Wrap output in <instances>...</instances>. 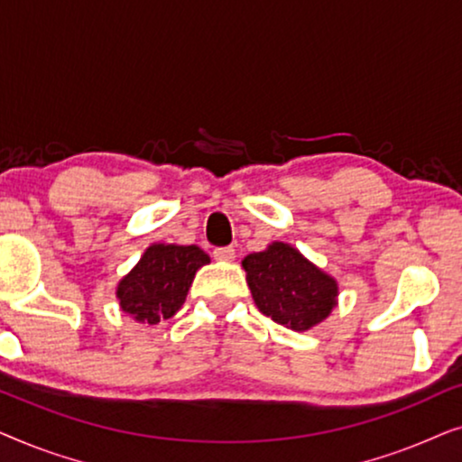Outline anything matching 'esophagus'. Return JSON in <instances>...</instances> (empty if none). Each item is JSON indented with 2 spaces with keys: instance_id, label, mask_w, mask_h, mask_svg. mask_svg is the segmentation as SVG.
<instances>
[{
  "instance_id": "esophagus-1",
  "label": "esophagus",
  "mask_w": 462,
  "mask_h": 462,
  "mask_svg": "<svg viewBox=\"0 0 462 462\" xmlns=\"http://www.w3.org/2000/svg\"><path fill=\"white\" fill-rule=\"evenodd\" d=\"M214 258L223 263H231L233 258H236V250H233L231 245H226V248H217L214 250Z\"/></svg>"
}]
</instances>
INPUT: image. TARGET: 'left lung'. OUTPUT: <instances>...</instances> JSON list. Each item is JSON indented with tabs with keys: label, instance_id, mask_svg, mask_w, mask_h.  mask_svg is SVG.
I'll list each match as a JSON object with an SVG mask.
<instances>
[{
	"label": "left lung",
	"instance_id": "obj_1",
	"mask_svg": "<svg viewBox=\"0 0 462 462\" xmlns=\"http://www.w3.org/2000/svg\"><path fill=\"white\" fill-rule=\"evenodd\" d=\"M252 299L283 328L307 332L338 305V282L286 242H271L242 261Z\"/></svg>",
	"mask_w": 462,
	"mask_h": 462
}]
</instances>
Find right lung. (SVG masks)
Wrapping results in <instances>:
<instances>
[{
  "label": "right lung",
  "instance_id": "1",
  "mask_svg": "<svg viewBox=\"0 0 462 462\" xmlns=\"http://www.w3.org/2000/svg\"><path fill=\"white\" fill-rule=\"evenodd\" d=\"M208 263L210 256L199 245L151 244L117 282L119 307L138 324L170 319L185 302L195 273Z\"/></svg>",
  "mask_w": 462,
  "mask_h": 462
}]
</instances>
